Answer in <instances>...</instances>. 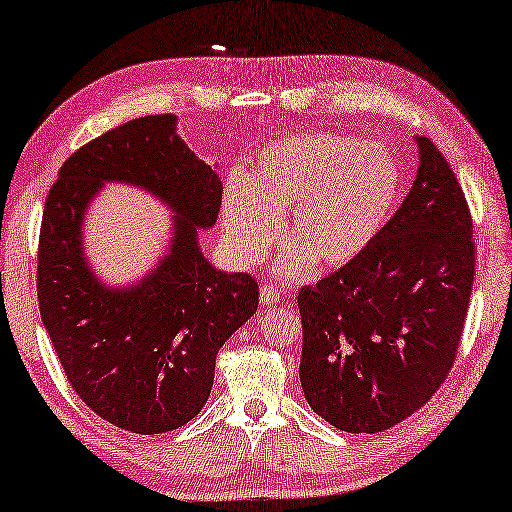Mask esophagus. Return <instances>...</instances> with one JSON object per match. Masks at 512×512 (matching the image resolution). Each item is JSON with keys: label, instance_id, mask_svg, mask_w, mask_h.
<instances>
[{"label": "esophagus", "instance_id": "34e87169", "mask_svg": "<svg viewBox=\"0 0 512 512\" xmlns=\"http://www.w3.org/2000/svg\"><path fill=\"white\" fill-rule=\"evenodd\" d=\"M259 297H262L264 306H273V304H278L280 297H283V292H280L273 283H266V285H262V290H259Z\"/></svg>", "mask_w": 512, "mask_h": 512}]
</instances>
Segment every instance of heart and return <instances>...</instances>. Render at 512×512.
I'll return each mask as SVG.
<instances>
[{"instance_id": "heart-1", "label": "heart", "mask_w": 512, "mask_h": 512, "mask_svg": "<svg viewBox=\"0 0 512 512\" xmlns=\"http://www.w3.org/2000/svg\"><path fill=\"white\" fill-rule=\"evenodd\" d=\"M401 192V169L376 143L336 132L285 136L259 153L248 178L232 176L222 194V218L234 253L257 264L278 236L287 276H304L318 262L336 269L352 262L390 220Z\"/></svg>"}]
</instances>
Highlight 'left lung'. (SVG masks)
Masks as SVG:
<instances>
[{"mask_svg": "<svg viewBox=\"0 0 512 512\" xmlns=\"http://www.w3.org/2000/svg\"><path fill=\"white\" fill-rule=\"evenodd\" d=\"M408 197L362 255L299 290V378L336 429L376 434L420 410L457 359L469 311L473 220L427 136Z\"/></svg>", "mask_w": 512, "mask_h": 512, "instance_id": "1", "label": "left lung"}]
</instances>
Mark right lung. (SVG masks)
Returning <instances> with one entry per match:
<instances>
[{
    "label": "right lung",
    "mask_w": 512,
    "mask_h": 512,
    "mask_svg": "<svg viewBox=\"0 0 512 512\" xmlns=\"http://www.w3.org/2000/svg\"><path fill=\"white\" fill-rule=\"evenodd\" d=\"M106 180L146 186L179 213L172 253L139 286L109 291L82 257L80 225ZM222 204L218 174L176 134V115H146L78 148L43 206L37 294L64 376L102 420L132 434H164L204 408L215 357L253 318L257 280L215 271L197 229Z\"/></svg>",
    "instance_id": "right-lung-1"
}]
</instances>
